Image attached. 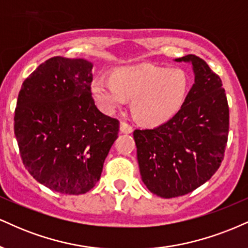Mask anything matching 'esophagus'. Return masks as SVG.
<instances>
[{
    "label": "esophagus",
    "mask_w": 248,
    "mask_h": 248,
    "mask_svg": "<svg viewBox=\"0 0 248 248\" xmlns=\"http://www.w3.org/2000/svg\"><path fill=\"white\" fill-rule=\"evenodd\" d=\"M119 129H121L122 133H131L133 131V127L129 123H126V122H121V127Z\"/></svg>",
    "instance_id": "esophagus-1"
}]
</instances>
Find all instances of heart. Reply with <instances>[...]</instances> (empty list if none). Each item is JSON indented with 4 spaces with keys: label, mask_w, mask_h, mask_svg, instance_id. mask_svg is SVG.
I'll return each instance as SVG.
<instances>
[{
    "label": "heart",
    "mask_w": 248,
    "mask_h": 248,
    "mask_svg": "<svg viewBox=\"0 0 248 248\" xmlns=\"http://www.w3.org/2000/svg\"><path fill=\"white\" fill-rule=\"evenodd\" d=\"M189 77L182 68L142 63L112 72L111 80L96 78L92 95L106 112H113L132 100L133 115L142 124L159 125L170 121L185 103Z\"/></svg>",
    "instance_id": "heart-1"
}]
</instances>
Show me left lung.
<instances>
[{"mask_svg": "<svg viewBox=\"0 0 248 248\" xmlns=\"http://www.w3.org/2000/svg\"><path fill=\"white\" fill-rule=\"evenodd\" d=\"M190 62L195 82L181 109L154 129L135 130L141 180L164 199L191 193L219 168L229 135V104L222 80L194 54L175 59Z\"/></svg>", "mask_w": 248, "mask_h": 248, "instance_id": "1", "label": "left lung"}]
</instances>
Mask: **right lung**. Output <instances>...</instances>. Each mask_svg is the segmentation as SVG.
Instances as JSON below:
<instances>
[{
  "instance_id": "add662e5",
  "label": "right lung",
  "mask_w": 248,
  "mask_h": 248,
  "mask_svg": "<svg viewBox=\"0 0 248 248\" xmlns=\"http://www.w3.org/2000/svg\"><path fill=\"white\" fill-rule=\"evenodd\" d=\"M92 69L84 59L46 60L25 78L15 109L23 165L60 194L80 195L94 187L118 137V119L95 106Z\"/></svg>"
}]
</instances>
